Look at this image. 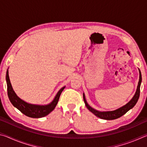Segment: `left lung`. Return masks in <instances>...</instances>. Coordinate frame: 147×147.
Masks as SVG:
<instances>
[{
	"instance_id": "1",
	"label": "left lung",
	"mask_w": 147,
	"mask_h": 147,
	"mask_svg": "<svg viewBox=\"0 0 147 147\" xmlns=\"http://www.w3.org/2000/svg\"><path fill=\"white\" fill-rule=\"evenodd\" d=\"M139 80L138 85V87H137V89H136L135 94L134 95L132 98H131L127 104H126L125 105L113 111H98L96 110V109H94V108H93L92 107H91L89 105L88 103L86 101L85 94L83 93L84 100V102H85L87 108H88L91 113H93L94 115H95L96 117H98L100 119H105V120H113V119H118L119 117H121V116L124 115V114L130 110V109L134 108V106L136 105L137 102H138L139 99V94H140V86H141V81H142L141 73L139 69Z\"/></svg>"
}]
</instances>
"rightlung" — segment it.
I'll list each match as a JSON object with an SVG mask.
<instances>
[{"instance_id": "obj_1", "label": "right lung", "mask_w": 147, "mask_h": 147, "mask_svg": "<svg viewBox=\"0 0 147 147\" xmlns=\"http://www.w3.org/2000/svg\"><path fill=\"white\" fill-rule=\"evenodd\" d=\"M6 80L7 84V90H8V95L11 103L13 104L14 107L18 109L21 113L32 118L43 117L49 115L51 111H53L56 106L57 104H58L61 92L63 91L64 88H65V86H64L59 89L56 94L53 100L49 104H46V105L32 104H29L24 101L23 100H22L15 93L13 88L11 86L10 80H9L8 69H7L6 71Z\"/></svg>"}]
</instances>
